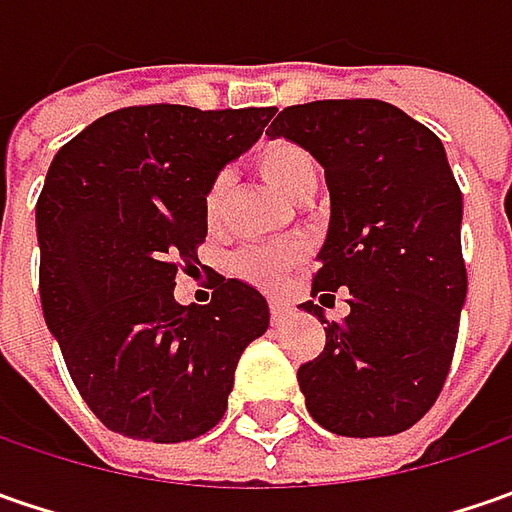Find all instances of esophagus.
I'll use <instances>...</instances> for the list:
<instances>
[{
  "instance_id": "obj_1",
  "label": "esophagus",
  "mask_w": 512,
  "mask_h": 512,
  "mask_svg": "<svg viewBox=\"0 0 512 512\" xmlns=\"http://www.w3.org/2000/svg\"><path fill=\"white\" fill-rule=\"evenodd\" d=\"M287 316H290V307L285 302H270V319H273V325L285 322Z\"/></svg>"
}]
</instances>
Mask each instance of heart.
<instances>
[{
  "instance_id": "1",
  "label": "heart",
  "mask_w": 512,
  "mask_h": 512,
  "mask_svg": "<svg viewBox=\"0 0 512 512\" xmlns=\"http://www.w3.org/2000/svg\"><path fill=\"white\" fill-rule=\"evenodd\" d=\"M253 162L267 182L293 202H310L322 182L319 159L296 139H285V136L267 139L256 148ZM227 199H230V173L216 170L202 193V213L207 225L216 227L222 222ZM302 259H305V247L296 242L250 245L233 256V273L262 290H279L287 273Z\"/></svg>"
}]
</instances>
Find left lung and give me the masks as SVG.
Here are the masks:
<instances>
[{
    "mask_svg": "<svg viewBox=\"0 0 512 512\" xmlns=\"http://www.w3.org/2000/svg\"><path fill=\"white\" fill-rule=\"evenodd\" d=\"M325 168L330 230L310 293L347 290L350 316L325 322V350L299 367L316 422L336 436H393L442 393L459 339L467 267L462 190L442 139L382 99L290 105L267 128Z\"/></svg>",
    "mask_w": 512,
    "mask_h": 512,
    "instance_id": "8db88e82",
    "label": "left lung"
}]
</instances>
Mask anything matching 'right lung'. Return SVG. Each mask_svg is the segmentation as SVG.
Segmentation results:
<instances>
[{
  "label": "right lung",
  "mask_w": 512,
  "mask_h": 512,
  "mask_svg": "<svg viewBox=\"0 0 512 512\" xmlns=\"http://www.w3.org/2000/svg\"><path fill=\"white\" fill-rule=\"evenodd\" d=\"M273 108L133 105L53 156L36 202L39 296L93 416L142 442H190L225 416L265 296L219 276L210 305L173 299L207 236L210 176L250 148Z\"/></svg>",
  "instance_id": "obj_1"
}]
</instances>
